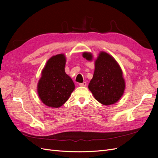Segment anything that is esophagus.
Returning <instances> with one entry per match:
<instances>
[{
    "label": "esophagus",
    "instance_id": "obj_1",
    "mask_svg": "<svg viewBox=\"0 0 158 158\" xmlns=\"http://www.w3.org/2000/svg\"><path fill=\"white\" fill-rule=\"evenodd\" d=\"M79 85H80V86H85V85H87V83L85 82H82V83H80Z\"/></svg>",
    "mask_w": 158,
    "mask_h": 158
}]
</instances>
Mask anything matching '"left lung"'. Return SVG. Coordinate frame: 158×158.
<instances>
[{"mask_svg": "<svg viewBox=\"0 0 158 158\" xmlns=\"http://www.w3.org/2000/svg\"><path fill=\"white\" fill-rule=\"evenodd\" d=\"M84 58L92 59L89 52H84ZM95 99L105 106L116 103L121 98L125 88L120 66L107 52H101L95 63L93 78L88 85Z\"/></svg>", "mask_w": 158, "mask_h": 158, "instance_id": "8db88e82", "label": "left lung"}]
</instances>
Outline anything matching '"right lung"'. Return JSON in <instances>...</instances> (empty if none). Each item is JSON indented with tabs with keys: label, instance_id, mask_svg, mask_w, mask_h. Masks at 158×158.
<instances>
[{
	"label": "right lung",
	"instance_id": "right-lung-1",
	"mask_svg": "<svg viewBox=\"0 0 158 158\" xmlns=\"http://www.w3.org/2000/svg\"><path fill=\"white\" fill-rule=\"evenodd\" d=\"M64 55L52 56L47 61L38 82L37 92L41 102L51 107H59L67 101L74 89V84L65 73Z\"/></svg>",
	"mask_w": 158,
	"mask_h": 158
}]
</instances>
